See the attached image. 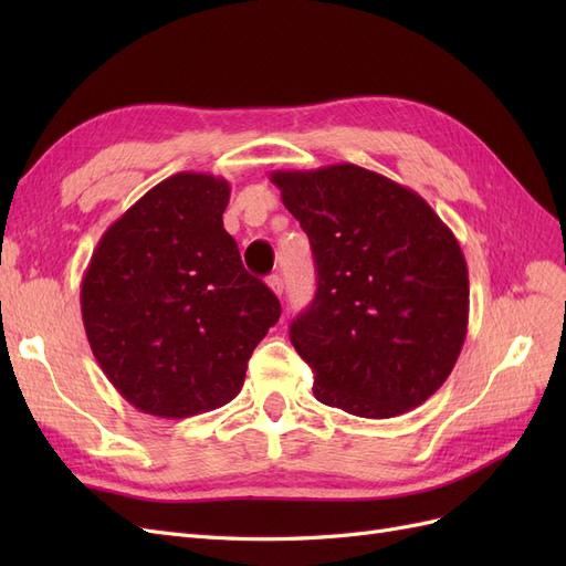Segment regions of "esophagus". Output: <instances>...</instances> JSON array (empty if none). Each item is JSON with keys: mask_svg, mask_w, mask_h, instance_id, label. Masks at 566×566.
Segmentation results:
<instances>
[{"mask_svg": "<svg viewBox=\"0 0 566 566\" xmlns=\"http://www.w3.org/2000/svg\"><path fill=\"white\" fill-rule=\"evenodd\" d=\"M266 285H269L279 297L283 295V279L279 276V273H271V276L266 279Z\"/></svg>", "mask_w": 566, "mask_h": 566, "instance_id": "obj_1", "label": "esophagus"}]
</instances>
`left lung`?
Returning a JSON list of instances; mask_svg holds the SVG:
<instances>
[{
	"label": "left lung",
	"instance_id": "8db88e82",
	"mask_svg": "<svg viewBox=\"0 0 566 566\" xmlns=\"http://www.w3.org/2000/svg\"><path fill=\"white\" fill-rule=\"evenodd\" d=\"M310 235L316 295L290 325L314 397L394 418L447 382L468 335V264L416 191L358 165L271 172Z\"/></svg>",
	"mask_w": 566,
	"mask_h": 566
}]
</instances>
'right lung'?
Here are the masks:
<instances>
[{
    "mask_svg": "<svg viewBox=\"0 0 566 566\" xmlns=\"http://www.w3.org/2000/svg\"><path fill=\"white\" fill-rule=\"evenodd\" d=\"M227 179L179 172L115 219L84 271V333L134 408L191 418L229 403L281 316L224 229Z\"/></svg>",
    "mask_w": 566,
    "mask_h": 566,
    "instance_id": "obj_1",
    "label": "right lung"
}]
</instances>
